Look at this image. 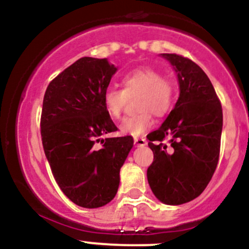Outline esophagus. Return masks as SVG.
I'll list each match as a JSON object with an SVG mask.
<instances>
[{"label":"esophagus","mask_w":249,"mask_h":249,"mask_svg":"<svg viewBox=\"0 0 249 249\" xmlns=\"http://www.w3.org/2000/svg\"><path fill=\"white\" fill-rule=\"evenodd\" d=\"M134 145L135 146H144L146 145V140L145 138H134Z\"/></svg>","instance_id":"1"}]
</instances>
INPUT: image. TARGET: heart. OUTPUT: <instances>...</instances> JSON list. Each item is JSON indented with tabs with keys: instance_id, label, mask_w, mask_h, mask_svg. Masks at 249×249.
I'll return each instance as SVG.
<instances>
[{
	"instance_id": "1",
	"label": "heart",
	"mask_w": 249,
	"mask_h": 249,
	"mask_svg": "<svg viewBox=\"0 0 249 249\" xmlns=\"http://www.w3.org/2000/svg\"><path fill=\"white\" fill-rule=\"evenodd\" d=\"M124 90L109 88L104 93V107L107 115L120 120L127 103V97L138 94L135 107L137 115L125 117L120 124L124 134L139 137L152 125V114L162 117L173 107L176 88L169 78L151 68H140L125 73L122 78Z\"/></svg>"
}]
</instances>
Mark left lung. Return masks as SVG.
Returning <instances> with one entry per match:
<instances>
[{"label": "left lung", "instance_id": "obj_1", "mask_svg": "<svg viewBox=\"0 0 249 249\" xmlns=\"http://www.w3.org/2000/svg\"><path fill=\"white\" fill-rule=\"evenodd\" d=\"M178 73L180 94L157 130L147 135L154 161L147 181L166 205H183L200 196L211 181L220 152L223 109L205 71L179 54H162ZM170 138V147L161 142Z\"/></svg>", "mask_w": 249, "mask_h": 249}]
</instances>
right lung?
<instances>
[{
  "instance_id": "obj_1",
  "label": "right lung",
  "mask_w": 249,
  "mask_h": 249,
  "mask_svg": "<svg viewBox=\"0 0 249 249\" xmlns=\"http://www.w3.org/2000/svg\"><path fill=\"white\" fill-rule=\"evenodd\" d=\"M116 70L107 59L85 56L53 78L44 93V154L60 190L80 207H102L115 197L133 146L130 135L100 139L117 130L103 100Z\"/></svg>"
}]
</instances>
